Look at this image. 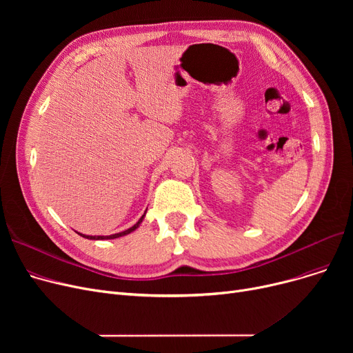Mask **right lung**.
I'll return each mask as SVG.
<instances>
[{"mask_svg": "<svg viewBox=\"0 0 353 353\" xmlns=\"http://www.w3.org/2000/svg\"><path fill=\"white\" fill-rule=\"evenodd\" d=\"M144 216H145V212H144V214L139 219V221L137 223L134 225V226H132L130 229H127V230H124V232H120V233H114V234H110V236H90V234H83V233H79L80 236H83V237H85V239H90V240H108V239H117V237H121V236H125V234H128V233H132V232H134L136 229H139V226L141 225V221H143V219H144Z\"/></svg>", "mask_w": 353, "mask_h": 353, "instance_id": "obj_1", "label": "right lung"}]
</instances>
